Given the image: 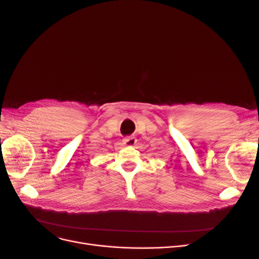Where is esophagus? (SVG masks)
<instances>
[{"label": "esophagus", "mask_w": 259, "mask_h": 259, "mask_svg": "<svg viewBox=\"0 0 259 259\" xmlns=\"http://www.w3.org/2000/svg\"><path fill=\"white\" fill-rule=\"evenodd\" d=\"M135 143H137V139L133 137H128V138L124 139V144L127 146H133Z\"/></svg>", "instance_id": "obj_1"}]
</instances>
